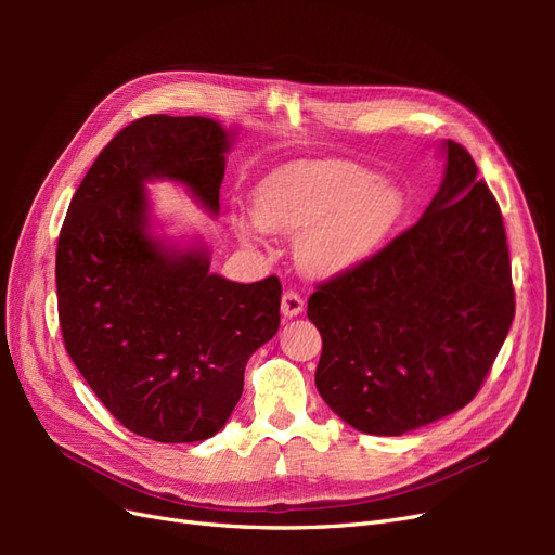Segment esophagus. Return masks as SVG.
Wrapping results in <instances>:
<instances>
[{
  "label": "esophagus",
  "instance_id": "obj_1",
  "mask_svg": "<svg viewBox=\"0 0 555 555\" xmlns=\"http://www.w3.org/2000/svg\"><path fill=\"white\" fill-rule=\"evenodd\" d=\"M280 310H282V314L287 317V319L298 317L300 312H304V298H300L296 292H284Z\"/></svg>",
  "mask_w": 555,
  "mask_h": 555
}]
</instances>
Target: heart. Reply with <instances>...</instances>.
<instances>
[{"label":"heart","instance_id":"1","mask_svg":"<svg viewBox=\"0 0 555 555\" xmlns=\"http://www.w3.org/2000/svg\"><path fill=\"white\" fill-rule=\"evenodd\" d=\"M402 215V190L363 166L298 162L259 182L255 212L233 215V229L243 241H261L266 231L298 233V263L312 275L328 278L375 257Z\"/></svg>","mask_w":555,"mask_h":555}]
</instances>
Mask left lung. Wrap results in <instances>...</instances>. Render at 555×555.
Listing matches in <instances>:
<instances>
[{
    "label": "left lung",
    "instance_id": "obj_1",
    "mask_svg": "<svg viewBox=\"0 0 555 555\" xmlns=\"http://www.w3.org/2000/svg\"><path fill=\"white\" fill-rule=\"evenodd\" d=\"M444 178L422 220L375 257L319 284L314 384L345 424L405 435L465 408L514 319L498 201L467 150L442 141Z\"/></svg>",
    "mask_w": 555,
    "mask_h": 555
}]
</instances>
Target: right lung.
Masks as SVG:
<instances>
[{
  "label": "right lung",
  "instance_id": "add662e5",
  "mask_svg": "<svg viewBox=\"0 0 555 555\" xmlns=\"http://www.w3.org/2000/svg\"><path fill=\"white\" fill-rule=\"evenodd\" d=\"M238 131L210 117L147 115L99 153L57 241L62 338L106 410L141 438L208 440L243 393L247 359L280 328L275 275L210 273L201 236H162L147 182L169 180L220 215Z\"/></svg>",
  "mask_w": 555,
  "mask_h": 555
}]
</instances>
